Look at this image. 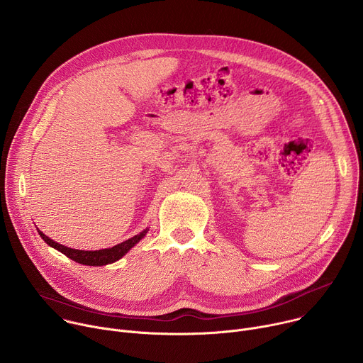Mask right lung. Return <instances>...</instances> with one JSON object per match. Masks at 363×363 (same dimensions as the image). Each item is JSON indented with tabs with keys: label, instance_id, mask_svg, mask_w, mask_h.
Segmentation results:
<instances>
[{
	"label": "right lung",
	"instance_id": "1",
	"mask_svg": "<svg viewBox=\"0 0 363 363\" xmlns=\"http://www.w3.org/2000/svg\"><path fill=\"white\" fill-rule=\"evenodd\" d=\"M40 237L50 245L56 250H59L60 252H63L66 257L72 258L73 262L84 264V266H106V264H112L115 262H118L119 258H122L135 244H138L147 233V228L143 230L142 233H139L138 235L112 247V248H105V250H96V251H84V250H74V248H69L66 245H62L56 241H53L51 238H48L47 235H44L38 228H37Z\"/></svg>",
	"mask_w": 363,
	"mask_h": 363
}]
</instances>
